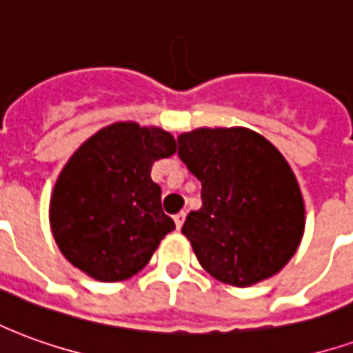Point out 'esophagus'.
<instances>
[{"mask_svg":"<svg viewBox=\"0 0 353 353\" xmlns=\"http://www.w3.org/2000/svg\"><path fill=\"white\" fill-rule=\"evenodd\" d=\"M183 221H185V212H181V214H177L176 217H174V223H176L177 229H181V227H183Z\"/></svg>","mask_w":353,"mask_h":353,"instance_id":"34e87169","label":"esophagus"}]
</instances>
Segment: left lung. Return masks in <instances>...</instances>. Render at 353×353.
I'll return each instance as SVG.
<instances>
[{"instance_id": "1", "label": "left lung", "mask_w": 353, "mask_h": 353, "mask_svg": "<svg viewBox=\"0 0 353 353\" xmlns=\"http://www.w3.org/2000/svg\"><path fill=\"white\" fill-rule=\"evenodd\" d=\"M177 157L202 183L181 232L215 280L248 288L280 272L304 230L299 183L276 147L248 128H199Z\"/></svg>"}]
</instances>
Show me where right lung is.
Segmentation results:
<instances>
[{"instance_id": "1", "label": "right lung", "mask_w": 353, "mask_h": 353, "mask_svg": "<svg viewBox=\"0 0 353 353\" xmlns=\"http://www.w3.org/2000/svg\"><path fill=\"white\" fill-rule=\"evenodd\" d=\"M176 153L161 128L115 123L75 151L50 200V227L73 266L100 281L126 280L176 229L162 212L153 162Z\"/></svg>"}]
</instances>
